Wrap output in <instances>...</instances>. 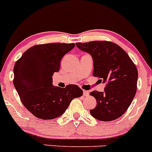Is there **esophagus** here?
<instances>
[{
    "instance_id": "1",
    "label": "esophagus",
    "mask_w": 152,
    "mask_h": 152,
    "mask_svg": "<svg viewBox=\"0 0 152 152\" xmlns=\"http://www.w3.org/2000/svg\"><path fill=\"white\" fill-rule=\"evenodd\" d=\"M83 95L84 96H89V93H88V91H83Z\"/></svg>"
}]
</instances>
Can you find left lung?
Instances as JSON below:
<instances>
[{
  "mask_svg": "<svg viewBox=\"0 0 152 152\" xmlns=\"http://www.w3.org/2000/svg\"><path fill=\"white\" fill-rule=\"evenodd\" d=\"M82 51L89 53L94 61L93 76L106 83L103 92L90 95L97 102L91 115L99 121L116 119L126 112L137 92L138 71L129 55L117 44L109 41L76 43Z\"/></svg>",
  "mask_w": 152,
  "mask_h": 152,
  "instance_id": "1",
  "label": "left lung"
}]
</instances>
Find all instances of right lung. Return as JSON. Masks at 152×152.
Returning a JSON list of instances; mask_svg holds the SVG:
<instances>
[{
	"label": "right lung",
	"mask_w": 152,
	"mask_h": 152,
	"mask_svg": "<svg viewBox=\"0 0 152 152\" xmlns=\"http://www.w3.org/2000/svg\"><path fill=\"white\" fill-rule=\"evenodd\" d=\"M74 43H48L28 48L15 64L13 84L24 106L36 117L53 119L61 116L72 99L81 96L77 85L54 86L53 75Z\"/></svg>",
	"instance_id": "1"
}]
</instances>
